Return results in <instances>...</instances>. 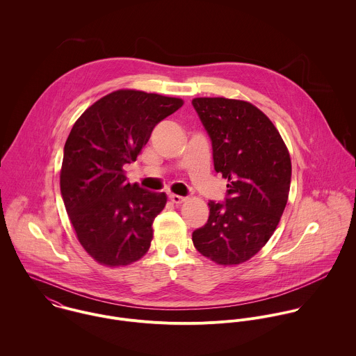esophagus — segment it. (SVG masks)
<instances>
[{"mask_svg": "<svg viewBox=\"0 0 356 356\" xmlns=\"http://www.w3.org/2000/svg\"><path fill=\"white\" fill-rule=\"evenodd\" d=\"M168 197H170V200H171L172 203L181 204L185 202V197H182V196H178V195H174V193H171Z\"/></svg>", "mask_w": 356, "mask_h": 356, "instance_id": "1", "label": "esophagus"}]
</instances>
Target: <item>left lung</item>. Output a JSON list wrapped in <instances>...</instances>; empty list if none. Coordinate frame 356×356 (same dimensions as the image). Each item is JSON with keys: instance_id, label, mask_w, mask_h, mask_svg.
I'll use <instances>...</instances> for the list:
<instances>
[{"instance_id": "obj_1", "label": "left lung", "mask_w": 356, "mask_h": 356, "mask_svg": "<svg viewBox=\"0 0 356 356\" xmlns=\"http://www.w3.org/2000/svg\"><path fill=\"white\" fill-rule=\"evenodd\" d=\"M192 104L211 138L215 171L229 182L225 203L208 202V220L192 240L212 261L240 264L278 226L289 196L291 156L273 122L251 102L199 97Z\"/></svg>"}]
</instances>
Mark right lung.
Returning <instances> with one entry per match:
<instances>
[{
    "label": "right lung",
    "instance_id": "obj_1",
    "mask_svg": "<svg viewBox=\"0 0 356 356\" xmlns=\"http://www.w3.org/2000/svg\"><path fill=\"white\" fill-rule=\"evenodd\" d=\"M184 105L181 99L116 90L89 106L64 145L60 191L85 251L118 267L148 252L152 223L165 193L129 184L123 165L136 161L154 126Z\"/></svg>",
    "mask_w": 356,
    "mask_h": 356
}]
</instances>
